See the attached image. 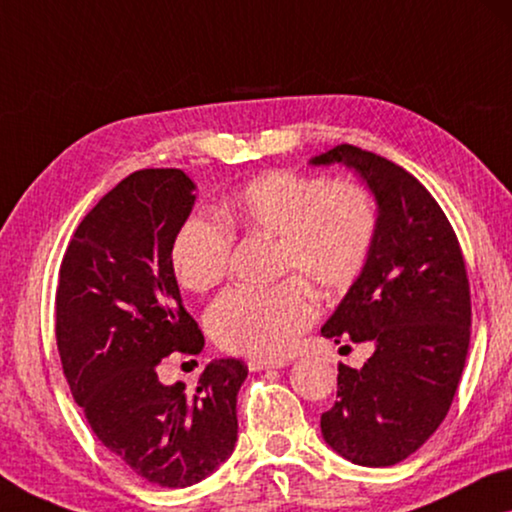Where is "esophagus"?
Segmentation results:
<instances>
[{"mask_svg": "<svg viewBox=\"0 0 512 512\" xmlns=\"http://www.w3.org/2000/svg\"><path fill=\"white\" fill-rule=\"evenodd\" d=\"M249 371H265V368H283L288 366L286 359H249L247 361Z\"/></svg>", "mask_w": 512, "mask_h": 512, "instance_id": "1", "label": "esophagus"}]
</instances>
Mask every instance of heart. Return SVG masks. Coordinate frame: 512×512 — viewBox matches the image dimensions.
I'll use <instances>...</instances> for the list:
<instances>
[{"instance_id": "obj_1", "label": "heart", "mask_w": 512, "mask_h": 512, "mask_svg": "<svg viewBox=\"0 0 512 512\" xmlns=\"http://www.w3.org/2000/svg\"><path fill=\"white\" fill-rule=\"evenodd\" d=\"M222 218L190 215L171 242V267L180 286L206 293L226 277L231 229L279 238V274L272 288H233L210 309V332L224 350L279 357L316 318L302 281L334 295L355 283L373 254L380 212L373 194L352 180L272 169L238 187Z\"/></svg>"}]
</instances>
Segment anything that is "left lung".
Here are the masks:
<instances>
[{"label":"left lung","instance_id":"8db88e82","mask_svg":"<svg viewBox=\"0 0 512 512\" xmlns=\"http://www.w3.org/2000/svg\"><path fill=\"white\" fill-rule=\"evenodd\" d=\"M334 162L366 180L380 229L322 336L368 341L375 352L359 371L338 366L336 403L320 428L345 460L391 467L426 444L458 391L471 334L467 267L444 210L410 171L350 144L311 160Z\"/></svg>","mask_w":512,"mask_h":512}]
</instances>
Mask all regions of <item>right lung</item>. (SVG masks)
<instances>
[{
    "mask_svg": "<svg viewBox=\"0 0 512 512\" xmlns=\"http://www.w3.org/2000/svg\"><path fill=\"white\" fill-rule=\"evenodd\" d=\"M194 199L180 169L123 178L77 226L57 286L70 393L102 446L160 487L199 483L233 453L247 377L240 359L210 361L194 389L157 377L171 352L203 350L171 267V242Z\"/></svg>",
    "mask_w": 512,
    "mask_h": 512,
    "instance_id": "1",
    "label": "right lung"
}]
</instances>
